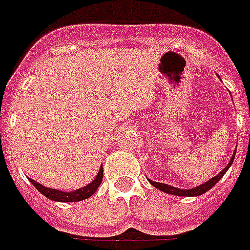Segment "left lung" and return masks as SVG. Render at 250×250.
<instances>
[{
  "instance_id": "1",
  "label": "left lung",
  "mask_w": 250,
  "mask_h": 250,
  "mask_svg": "<svg viewBox=\"0 0 250 250\" xmlns=\"http://www.w3.org/2000/svg\"><path fill=\"white\" fill-rule=\"evenodd\" d=\"M235 153H236V150H235ZM235 153H234V155H232V158L230 159V162H229V164H227L226 167H225L224 169L220 172V173L217 174V176H214V177H213L212 180H209V181L204 182V184H202L200 186H196V188H190V190H181V188H173V186H169V185H167V184H160V182L151 181V180H149V182L153 185V186H155L157 188L162 190V191L168 192V194H172V195H178V196H198V195H202V194H204L206 191L210 190V188H212L213 186H214V185L220 181L221 178H222V176L226 173L227 169L230 168V166L232 164V162H234Z\"/></svg>"
}]
</instances>
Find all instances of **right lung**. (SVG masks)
<instances>
[{"label":"right lung","mask_w":250,"mask_h":250,"mask_svg":"<svg viewBox=\"0 0 250 250\" xmlns=\"http://www.w3.org/2000/svg\"><path fill=\"white\" fill-rule=\"evenodd\" d=\"M103 177H104V169L101 167L99 173H97L96 178H95L90 185H87L84 188H78L76 191L70 192H64L60 191V190H55V188H44V186H42L41 184L36 182L34 180H30V178L29 181L33 184V186H36V188H37L41 194H43L46 198L55 200V202H81V200H84V199L90 198V196L93 195V192L96 191L97 188L100 186L101 181H103Z\"/></svg>","instance_id":"add662e5"}]
</instances>
